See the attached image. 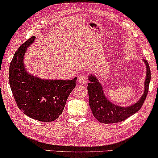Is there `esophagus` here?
Returning <instances> with one entry per match:
<instances>
[{"label": "esophagus", "instance_id": "esophagus-1", "mask_svg": "<svg viewBox=\"0 0 158 158\" xmlns=\"http://www.w3.org/2000/svg\"><path fill=\"white\" fill-rule=\"evenodd\" d=\"M78 82L79 84H85L87 82V76L85 74H81L79 75Z\"/></svg>", "mask_w": 158, "mask_h": 158}]
</instances>
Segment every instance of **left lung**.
I'll return each instance as SVG.
<instances>
[{"label":"left lung","instance_id":"obj_1","mask_svg":"<svg viewBox=\"0 0 158 158\" xmlns=\"http://www.w3.org/2000/svg\"><path fill=\"white\" fill-rule=\"evenodd\" d=\"M146 64L147 73L145 81V91L141 99L136 103L128 107L117 106L110 102L105 96L101 84L94 76H90L88 84V92L89 97V106L92 113L98 121L103 124L117 123L128 118L141 109L146 98L148 92L149 84L151 81V69L146 60H143Z\"/></svg>","mask_w":158,"mask_h":158}]
</instances>
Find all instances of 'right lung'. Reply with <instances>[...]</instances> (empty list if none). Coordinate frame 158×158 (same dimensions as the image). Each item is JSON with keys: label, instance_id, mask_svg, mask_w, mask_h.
Here are the masks:
<instances>
[{"label": "right lung", "instance_id": "obj_1", "mask_svg": "<svg viewBox=\"0 0 158 158\" xmlns=\"http://www.w3.org/2000/svg\"><path fill=\"white\" fill-rule=\"evenodd\" d=\"M31 36L22 44L10 64L9 83L14 98L24 113L41 122H52L62 112L77 77L71 80H44L31 76L24 65V56L35 40Z\"/></svg>", "mask_w": 158, "mask_h": 158}]
</instances>
